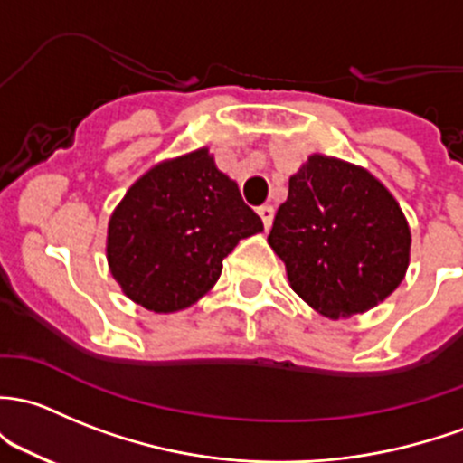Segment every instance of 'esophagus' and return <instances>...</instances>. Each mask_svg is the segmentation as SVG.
Returning a JSON list of instances; mask_svg holds the SVG:
<instances>
[{
	"mask_svg": "<svg viewBox=\"0 0 463 463\" xmlns=\"http://www.w3.org/2000/svg\"><path fill=\"white\" fill-rule=\"evenodd\" d=\"M257 213H260V217H261V222H264V226L270 228L272 217H275V208H272L270 203H264V206L257 208Z\"/></svg>",
	"mask_w": 463,
	"mask_h": 463,
	"instance_id": "1",
	"label": "esophagus"
}]
</instances>
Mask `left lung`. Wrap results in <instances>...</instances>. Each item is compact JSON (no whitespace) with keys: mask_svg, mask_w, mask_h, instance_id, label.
Segmentation results:
<instances>
[{"mask_svg":"<svg viewBox=\"0 0 463 463\" xmlns=\"http://www.w3.org/2000/svg\"><path fill=\"white\" fill-rule=\"evenodd\" d=\"M269 244L295 293L330 319L386 299L411 261V228L397 199L366 168L326 155H310L288 179Z\"/></svg>","mask_w":463,"mask_h":463,"instance_id":"obj_1","label":"left lung"}]
</instances>
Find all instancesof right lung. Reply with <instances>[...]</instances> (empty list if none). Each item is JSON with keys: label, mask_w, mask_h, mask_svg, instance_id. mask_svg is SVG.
Masks as SVG:
<instances>
[{"label": "right lung", "mask_w": 463, "mask_h": 463, "mask_svg": "<svg viewBox=\"0 0 463 463\" xmlns=\"http://www.w3.org/2000/svg\"><path fill=\"white\" fill-rule=\"evenodd\" d=\"M261 231L237 184L199 148L157 164L126 191L110 215L106 257L128 299L175 313L206 295L223 257Z\"/></svg>", "instance_id": "obj_1"}]
</instances>
